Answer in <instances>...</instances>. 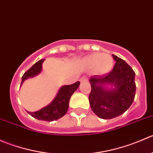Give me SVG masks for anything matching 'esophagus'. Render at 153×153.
<instances>
[{
    "mask_svg": "<svg viewBox=\"0 0 153 153\" xmlns=\"http://www.w3.org/2000/svg\"><path fill=\"white\" fill-rule=\"evenodd\" d=\"M80 81H81V83H86V82H87V79H86V77H84V76H83L82 78H81V79H80Z\"/></svg>",
    "mask_w": 153,
    "mask_h": 153,
    "instance_id": "34e87169",
    "label": "esophagus"
}]
</instances>
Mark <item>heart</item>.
<instances>
[{"instance_id": "heart-1", "label": "heart", "mask_w": 153, "mask_h": 153, "mask_svg": "<svg viewBox=\"0 0 153 153\" xmlns=\"http://www.w3.org/2000/svg\"><path fill=\"white\" fill-rule=\"evenodd\" d=\"M84 64L89 68H94L98 73H106L113 66V59L108 54L95 53L84 58Z\"/></svg>"}]
</instances>
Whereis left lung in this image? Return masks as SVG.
<instances>
[{"label": "left lung", "mask_w": 153, "mask_h": 153, "mask_svg": "<svg viewBox=\"0 0 153 153\" xmlns=\"http://www.w3.org/2000/svg\"><path fill=\"white\" fill-rule=\"evenodd\" d=\"M112 57L116 63L110 72L89 78V104L94 113L103 119L114 118L126 112L133 102L136 90L133 69L123 59ZM107 85L112 87L106 88Z\"/></svg>", "instance_id": "left-lung-1"}]
</instances>
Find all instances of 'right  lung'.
<instances>
[{"label":"right lung","instance_id":"add662e5","mask_svg":"<svg viewBox=\"0 0 153 153\" xmlns=\"http://www.w3.org/2000/svg\"><path fill=\"white\" fill-rule=\"evenodd\" d=\"M44 61V59L38 61L24 74L21 79L22 81H21V86L24 81L27 78L35 77L41 73L42 71V64ZM79 85L80 82L77 81L76 83L71 85L62 86L50 104L36 112H29V111L27 112L33 118L42 121H53L59 119L67 113L69 108V99Z\"/></svg>","mask_w":153,"mask_h":153}]
</instances>
